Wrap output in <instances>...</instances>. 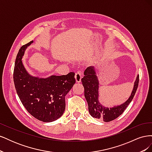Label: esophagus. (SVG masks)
Listing matches in <instances>:
<instances>
[{"mask_svg": "<svg viewBox=\"0 0 152 152\" xmlns=\"http://www.w3.org/2000/svg\"><path fill=\"white\" fill-rule=\"evenodd\" d=\"M75 78L76 81L77 82H80L81 81V78H82V72H81V71H77L75 73Z\"/></svg>", "mask_w": 152, "mask_h": 152, "instance_id": "obj_1", "label": "esophagus"}]
</instances>
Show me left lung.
<instances>
[{"label": "left lung", "mask_w": 152, "mask_h": 152, "mask_svg": "<svg viewBox=\"0 0 152 152\" xmlns=\"http://www.w3.org/2000/svg\"><path fill=\"white\" fill-rule=\"evenodd\" d=\"M81 82L84 87V96L88 104L90 115L94 118L102 119L104 122H107L113 121L120 116L131 102L138 87L139 75L137 76L129 98L124 103L110 108L103 107L99 102V82L93 66H89L86 69L84 76L81 79Z\"/></svg>", "instance_id": "8db88e82"}]
</instances>
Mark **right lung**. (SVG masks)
I'll use <instances>...</instances> for the list:
<instances>
[{
  "mask_svg": "<svg viewBox=\"0 0 152 152\" xmlns=\"http://www.w3.org/2000/svg\"><path fill=\"white\" fill-rule=\"evenodd\" d=\"M32 42L21 46L17 54L13 73L15 89L23 105L32 116L44 122H53L65 111V96L75 83V73L46 79L31 76L21 59Z\"/></svg>",
  "mask_w": 152,
  "mask_h": 152,
  "instance_id": "1",
  "label": "right lung"
}]
</instances>
